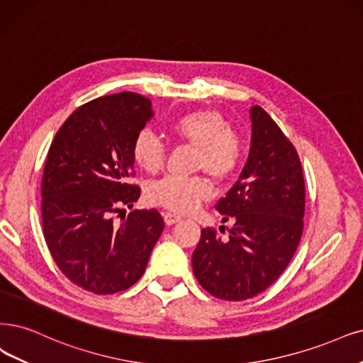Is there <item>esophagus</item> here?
<instances>
[{
  "mask_svg": "<svg viewBox=\"0 0 363 363\" xmlns=\"http://www.w3.org/2000/svg\"><path fill=\"white\" fill-rule=\"evenodd\" d=\"M178 221H181V217H178V216H174V213H170V212L164 213V223H166L167 225H172V224H174V223H178Z\"/></svg>",
  "mask_w": 363,
  "mask_h": 363,
  "instance_id": "esophagus-1",
  "label": "esophagus"
}]
</instances>
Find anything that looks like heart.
<instances>
[{"instance_id": "heart-1", "label": "heart", "mask_w": 363, "mask_h": 363, "mask_svg": "<svg viewBox=\"0 0 363 363\" xmlns=\"http://www.w3.org/2000/svg\"><path fill=\"white\" fill-rule=\"evenodd\" d=\"M169 131L173 138L196 147L193 167L217 181L230 178L245 154L244 138L229 128L227 119L217 111L184 113L169 125ZM131 155L142 170L155 173L164 164L166 147L154 133L143 130L133 140ZM209 196L211 186L200 177H164L146 190L150 203L178 213L194 211Z\"/></svg>"}]
</instances>
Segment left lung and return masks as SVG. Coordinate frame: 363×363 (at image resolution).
<instances>
[{"label":"left lung","mask_w":363,"mask_h":363,"mask_svg":"<svg viewBox=\"0 0 363 363\" xmlns=\"http://www.w3.org/2000/svg\"><path fill=\"white\" fill-rule=\"evenodd\" d=\"M250 116L248 160L236 184L216 205L223 223L233 221L229 236L221 239L216 229H202L193 252L199 284L224 301H245L272 286L296 252L303 230L299 155L260 106H252Z\"/></svg>","instance_id":"8db88e82"}]
</instances>
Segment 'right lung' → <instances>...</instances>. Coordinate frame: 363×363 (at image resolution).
<instances>
[{"mask_svg":"<svg viewBox=\"0 0 363 363\" xmlns=\"http://www.w3.org/2000/svg\"><path fill=\"white\" fill-rule=\"evenodd\" d=\"M152 115L140 94L99 97L67 118L49 147L42 179L46 245L73 284L96 294L138 283L164 229L157 209H134L121 223L112 217L140 196L128 184L131 145Z\"/></svg>","mask_w":363,"mask_h":363,"instance_id":"right-lung-1","label":"right lung"}]
</instances>
